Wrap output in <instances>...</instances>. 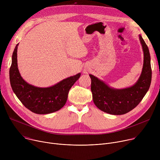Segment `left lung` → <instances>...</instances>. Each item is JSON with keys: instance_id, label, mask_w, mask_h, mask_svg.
I'll return each mask as SVG.
<instances>
[{"instance_id": "1", "label": "left lung", "mask_w": 160, "mask_h": 160, "mask_svg": "<svg viewBox=\"0 0 160 160\" xmlns=\"http://www.w3.org/2000/svg\"><path fill=\"white\" fill-rule=\"evenodd\" d=\"M143 52V65L142 73L135 85L129 88L115 89L92 75L91 91L95 105L101 111L112 115H122L135 108L148 91L151 82L152 70L149 48L139 35Z\"/></svg>"}]
</instances>
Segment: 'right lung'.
<instances>
[{
  "label": "right lung",
  "mask_w": 160,
  "mask_h": 160,
  "mask_svg": "<svg viewBox=\"0 0 160 160\" xmlns=\"http://www.w3.org/2000/svg\"><path fill=\"white\" fill-rule=\"evenodd\" d=\"M16 45L9 69L11 86L22 103L31 112L48 114L59 110L66 103L69 89L80 78V73L68 77L49 88H38L27 83L21 77L17 64Z\"/></svg>",
  "instance_id": "obj_1"
}]
</instances>
